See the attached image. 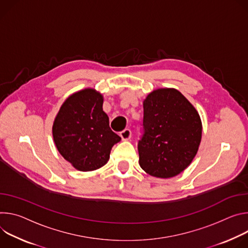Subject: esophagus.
I'll use <instances>...</instances> for the list:
<instances>
[{
  "label": "esophagus",
  "mask_w": 248,
  "mask_h": 248,
  "mask_svg": "<svg viewBox=\"0 0 248 248\" xmlns=\"http://www.w3.org/2000/svg\"><path fill=\"white\" fill-rule=\"evenodd\" d=\"M131 136H132V132H131L130 129H125L124 131H122V132L120 133V137H121V139H122L123 141H128V140H130V139H131Z\"/></svg>",
  "instance_id": "esophagus-1"
}]
</instances>
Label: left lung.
Returning a JSON list of instances; mask_svg holds the SVG:
<instances>
[{"instance_id": "8db88e82", "label": "left lung", "mask_w": 248, "mask_h": 248, "mask_svg": "<svg viewBox=\"0 0 248 248\" xmlns=\"http://www.w3.org/2000/svg\"><path fill=\"white\" fill-rule=\"evenodd\" d=\"M144 134L138 143L139 163L148 174L170 178L195 157L202 122L195 107L175 89H158L143 102Z\"/></svg>"}]
</instances>
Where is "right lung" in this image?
<instances>
[{
	"mask_svg": "<svg viewBox=\"0 0 248 248\" xmlns=\"http://www.w3.org/2000/svg\"><path fill=\"white\" fill-rule=\"evenodd\" d=\"M103 96L93 89L70 95L54 120L52 134L61 155L80 171L100 169L121 138L109 127Z\"/></svg>",
	"mask_w": 248,
	"mask_h": 248,
	"instance_id": "1",
	"label": "right lung"
}]
</instances>
